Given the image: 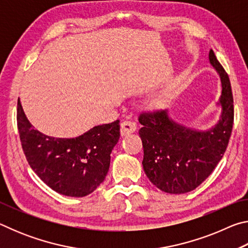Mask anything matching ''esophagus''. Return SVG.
I'll use <instances>...</instances> for the list:
<instances>
[{
	"label": "esophagus",
	"mask_w": 248,
	"mask_h": 248,
	"mask_svg": "<svg viewBox=\"0 0 248 248\" xmlns=\"http://www.w3.org/2000/svg\"><path fill=\"white\" fill-rule=\"evenodd\" d=\"M137 130V124L131 120H124L120 124L121 136H128V134L134 132Z\"/></svg>",
	"instance_id": "1"
}]
</instances>
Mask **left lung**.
Listing matches in <instances>:
<instances>
[{
  "label": "left lung",
  "mask_w": 248,
  "mask_h": 248,
  "mask_svg": "<svg viewBox=\"0 0 248 248\" xmlns=\"http://www.w3.org/2000/svg\"><path fill=\"white\" fill-rule=\"evenodd\" d=\"M210 63L221 78L222 111L215 127L198 131L175 123L165 110L141 112L140 138L143 170L150 182L169 194L196 189L216 169L228 148L234 121L232 89L228 73L211 49Z\"/></svg>",
  "instance_id": "obj_1"
}]
</instances>
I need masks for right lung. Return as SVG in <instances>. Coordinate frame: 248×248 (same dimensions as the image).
Masks as SVG:
<instances>
[{"mask_svg":"<svg viewBox=\"0 0 248 248\" xmlns=\"http://www.w3.org/2000/svg\"><path fill=\"white\" fill-rule=\"evenodd\" d=\"M17 128L32 170L51 189L70 197L90 195L104 182L120 138L119 120L96 125L72 139L46 136L29 123L19 99Z\"/></svg>","mask_w":248,"mask_h":248,"instance_id":"right-lung-1","label":"right lung"}]
</instances>
